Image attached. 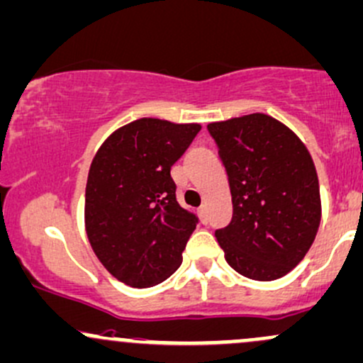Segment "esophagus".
Returning a JSON list of instances; mask_svg holds the SVG:
<instances>
[{
	"label": "esophagus",
	"mask_w": 363,
	"mask_h": 363,
	"mask_svg": "<svg viewBox=\"0 0 363 363\" xmlns=\"http://www.w3.org/2000/svg\"><path fill=\"white\" fill-rule=\"evenodd\" d=\"M197 213H199V218H201L202 223H206V221H208V211H206V206H201Z\"/></svg>",
	"instance_id": "esophagus-1"
}]
</instances>
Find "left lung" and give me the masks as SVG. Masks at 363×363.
Listing matches in <instances>:
<instances>
[{"label": "left lung", "instance_id": "8db88e82", "mask_svg": "<svg viewBox=\"0 0 363 363\" xmlns=\"http://www.w3.org/2000/svg\"><path fill=\"white\" fill-rule=\"evenodd\" d=\"M220 147L233 218L216 230L225 259L252 280H277L306 256L322 218L317 169L306 145L268 114L208 124Z\"/></svg>", "mask_w": 363, "mask_h": 363}]
</instances>
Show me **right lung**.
Instances as JSON below:
<instances>
[{
    "instance_id": "1",
    "label": "right lung",
    "mask_w": 363,
    "mask_h": 363,
    "mask_svg": "<svg viewBox=\"0 0 363 363\" xmlns=\"http://www.w3.org/2000/svg\"><path fill=\"white\" fill-rule=\"evenodd\" d=\"M201 128L136 119L118 128L93 157L84 228L100 263L126 286H157L182 264L197 218L178 204L171 166Z\"/></svg>"
}]
</instances>
